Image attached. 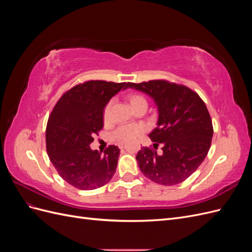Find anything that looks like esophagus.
Instances as JSON below:
<instances>
[{
  "mask_svg": "<svg viewBox=\"0 0 252 252\" xmlns=\"http://www.w3.org/2000/svg\"><path fill=\"white\" fill-rule=\"evenodd\" d=\"M119 147H120L121 149H123V148H124V144H123V143H121V144H119Z\"/></svg>",
  "mask_w": 252,
  "mask_h": 252,
  "instance_id": "obj_1",
  "label": "esophagus"
}]
</instances>
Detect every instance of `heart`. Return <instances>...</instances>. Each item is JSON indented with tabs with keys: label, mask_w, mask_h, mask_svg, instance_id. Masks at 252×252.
I'll list each match as a JSON object with an SVG mask.
<instances>
[{
	"label": "heart",
	"mask_w": 252,
	"mask_h": 252,
	"mask_svg": "<svg viewBox=\"0 0 252 252\" xmlns=\"http://www.w3.org/2000/svg\"><path fill=\"white\" fill-rule=\"evenodd\" d=\"M128 100H129V103H130V106L132 107V109L138 107V106H140L142 104H147L146 98L139 94H130L128 97ZM111 105H112V101H110L107 105H106V107L104 109V118L105 119H107L109 116ZM144 131H145L144 127L140 126V125H123V126L119 127L117 130L112 133V139L116 141H119V142H122V143H125V142L132 141L135 138H138V136H140L141 134L144 133Z\"/></svg>",
	"instance_id": "1"
}]
</instances>
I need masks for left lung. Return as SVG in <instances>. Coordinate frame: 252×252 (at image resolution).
<instances>
[{
	"instance_id": "left-lung-1",
	"label": "left lung",
	"mask_w": 252,
	"mask_h": 252,
	"mask_svg": "<svg viewBox=\"0 0 252 252\" xmlns=\"http://www.w3.org/2000/svg\"><path fill=\"white\" fill-rule=\"evenodd\" d=\"M127 87L149 95L158 114L148 136L154 148L162 145V152L142 147L135 157L140 170L158 184H180L199 168L209 151L213 128L207 107L191 89L164 80L127 83Z\"/></svg>"
}]
</instances>
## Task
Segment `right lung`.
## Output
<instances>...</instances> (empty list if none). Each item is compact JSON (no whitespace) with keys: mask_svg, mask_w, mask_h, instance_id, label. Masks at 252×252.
Here are the masks:
<instances>
[{"mask_svg":"<svg viewBox=\"0 0 252 252\" xmlns=\"http://www.w3.org/2000/svg\"><path fill=\"white\" fill-rule=\"evenodd\" d=\"M126 83L88 81L65 93L53 108L46 128L50 162L68 184L80 190L100 188L112 179L120 149L111 145L93 150V135L103 128V113L110 98Z\"/></svg>","mask_w":252,"mask_h":252,"instance_id":"add662e5","label":"right lung"}]
</instances>
